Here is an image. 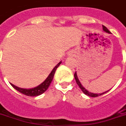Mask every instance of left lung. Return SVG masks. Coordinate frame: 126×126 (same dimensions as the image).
Returning a JSON list of instances; mask_svg holds the SVG:
<instances>
[{
  "label": "left lung",
  "instance_id": "obj_1",
  "mask_svg": "<svg viewBox=\"0 0 126 126\" xmlns=\"http://www.w3.org/2000/svg\"><path fill=\"white\" fill-rule=\"evenodd\" d=\"M102 26H103V30H104V31H105V32H107V33H111V32L109 31V30L107 29V28L106 27V26H103V25H102ZM74 78H75L76 81V83H77V84L78 85V86H79V88H80L81 89V91H82L83 92V93H84V94H85L87 95V96H91V97H97V96H100V95L104 94H105V93H107V92L109 91H107L105 92V93H101V94H94V93H90V92H89V91H87V90L85 89V88L82 86V85H81L80 81H79V79H78V77H77V74H76V72L75 73H74Z\"/></svg>",
  "mask_w": 126,
  "mask_h": 126
}]
</instances>
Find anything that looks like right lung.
<instances>
[{
  "instance_id": "1",
  "label": "right lung",
  "mask_w": 126,
  "mask_h": 126,
  "mask_svg": "<svg viewBox=\"0 0 126 126\" xmlns=\"http://www.w3.org/2000/svg\"><path fill=\"white\" fill-rule=\"evenodd\" d=\"M61 63V62H60V63H58V65H56L53 68V70H52V72L49 74V76H48L47 79L44 81L41 84H40L39 85H38L36 87L30 89H22V88H19L18 87H16L15 85L12 84V83H11V85L15 89H16L17 91L20 92V93H22V94H23L24 95H26V96H37L41 95L48 89V88L49 87L51 82H52V81L56 69H57L58 66H60Z\"/></svg>"
}]
</instances>
